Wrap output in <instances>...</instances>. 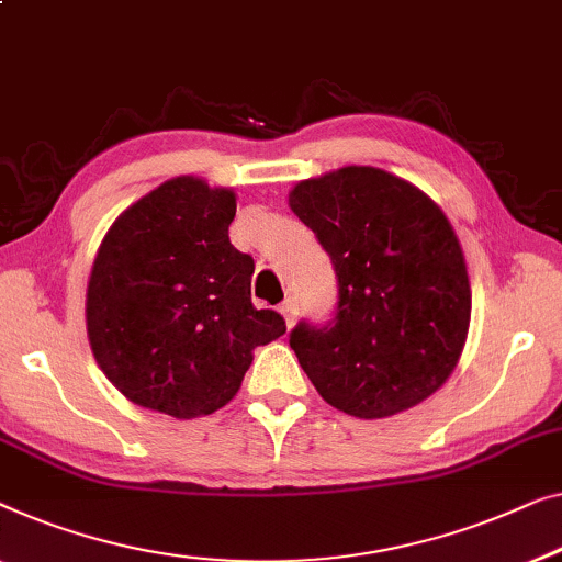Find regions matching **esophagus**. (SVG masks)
<instances>
[{
  "label": "esophagus",
  "mask_w": 562,
  "mask_h": 562,
  "mask_svg": "<svg viewBox=\"0 0 562 562\" xmlns=\"http://www.w3.org/2000/svg\"><path fill=\"white\" fill-rule=\"evenodd\" d=\"M279 312H281V316H283V322H286V327H294L296 314H299L296 301H294V299H286V301H283V304L279 306Z\"/></svg>",
  "instance_id": "1"
}]
</instances>
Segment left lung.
I'll return each instance as SVG.
<instances>
[{"instance_id":"1","label":"left lung","mask_w":562,"mask_h":562,"mask_svg":"<svg viewBox=\"0 0 562 562\" xmlns=\"http://www.w3.org/2000/svg\"><path fill=\"white\" fill-rule=\"evenodd\" d=\"M337 273L335 319L289 337L308 380L355 418H387L434 395L457 368L471 286L457 233L416 184L341 167L289 192Z\"/></svg>"}]
</instances>
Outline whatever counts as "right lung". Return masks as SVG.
Masks as SVG:
<instances>
[{
    "label": "right lung",
    "mask_w": 562,
    "mask_h": 562,
    "mask_svg": "<svg viewBox=\"0 0 562 562\" xmlns=\"http://www.w3.org/2000/svg\"><path fill=\"white\" fill-rule=\"evenodd\" d=\"M235 192L175 177L116 217L86 294V327L103 375L128 401L172 418L221 411L254 349L286 322L250 301L254 258L233 248Z\"/></svg>",
    "instance_id": "add662e5"
}]
</instances>
